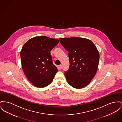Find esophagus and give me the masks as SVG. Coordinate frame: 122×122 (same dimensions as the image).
I'll use <instances>...</instances> for the list:
<instances>
[{
    "label": "esophagus",
    "mask_w": 122,
    "mask_h": 122,
    "mask_svg": "<svg viewBox=\"0 0 122 122\" xmlns=\"http://www.w3.org/2000/svg\"><path fill=\"white\" fill-rule=\"evenodd\" d=\"M59 68L60 70H61V69H62V65H59Z\"/></svg>",
    "instance_id": "esophagus-1"
}]
</instances>
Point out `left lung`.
<instances>
[{"label":"left lung","instance_id":"8db88e82","mask_svg":"<svg viewBox=\"0 0 122 122\" xmlns=\"http://www.w3.org/2000/svg\"><path fill=\"white\" fill-rule=\"evenodd\" d=\"M59 41L69 51L70 67L65 74L67 82L75 88L86 86L97 71L99 51L93 42L86 38H60Z\"/></svg>","mask_w":122,"mask_h":122}]
</instances>
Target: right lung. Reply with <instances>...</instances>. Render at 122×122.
<instances>
[{
	"label": "right lung",
	"instance_id": "1",
	"mask_svg": "<svg viewBox=\"0 0 122 122\" xmlns=\"http://www.w3.org/2000/svg\"><path fill=\"white\" fill-rule=\"evenodd\" d=\"M59 40L45 36L28 40L20 52L23 71L29 81L39 88L49 85L57 72L53 64L50 51Z\"/></svg>",
	"mask_w": 122,
	"mask_h": 122
}]
</instances>
